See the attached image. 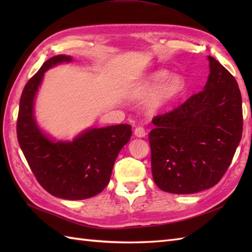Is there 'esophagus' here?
Instances as JSON below:
<instances>
[{
  "label": "esophagus",
  "instance_id": "obj_1",
  "mask_svg": "<svg viewBox=\"0 0 252 252\" xmlns=\"http://www.w3.org/2000/svg\"><path fill=\"white\" fill-rule=\"evenodd\" d=\"M134 134L136 137H145V135H146L145 129H144L143 126H137L134 131Z\"/></svg>",
  "mask_w": 252,
  "mask_h": 252
}]
</instances>
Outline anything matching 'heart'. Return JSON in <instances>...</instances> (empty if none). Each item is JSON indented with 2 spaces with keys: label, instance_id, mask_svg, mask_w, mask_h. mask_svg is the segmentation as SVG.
<instances>
[{
  "label": "heart",
  "instance_id": "1",
  "mask_svg": "<svg viewBox=\"0 0 252 252\" xmlns=\"http://www.w3.org/2000/svg\"><path fill=\"white\" fill-rule=\"evenodd\" d=\"M186 80L181 74H172L169 70H158L149 74L144 81L133 91V96L137 99H147L152 96V110L162 108L185 92Z\"/></svg>",
  "mask_w": 252,
  "mask_h": 252
}]
</instances>
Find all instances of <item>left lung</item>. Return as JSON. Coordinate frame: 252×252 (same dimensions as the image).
I'll return each mask as SVG.
<instances>
[{"label": "left lung", "mask_w": 252, "mask_h": 252, "mask_svg": "<svg viewBox=\"0 0 252 252\" xmlns=\"http://www.w3.org/2000/svg\"><path fill=\"white\" fill-rule=\"evenodd\" d=\"M210 73L201 92L168 114L155 117L149 133L155 183L171 194L215 186L242 140V94L236 80L208 56Z\"/></svg>", "instance_id": "left-lung-1"}]
</instances>
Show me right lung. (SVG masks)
<instances>
[{
    "label": "right lung",
    "instance_id": "right-lung-1",
    "mask_svg": "<svg viewBox=\"0 0 252 252\" xmlns=\"http://www.w3.org/2000/svg\"><path fill=\"white\" fill-rule=\"evenodd\" d=\"M72 57L57 55L46 61L21 94L17 120L19 146L37 182L51 195L81 200L99 194L108 185L118 154L130 141V125L90 127L72 141H55L37 126L34 99L49 69Z\"/></svg>",
    "mask_w": 252,
    "mask_h": 252
}]
</instances>
